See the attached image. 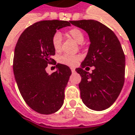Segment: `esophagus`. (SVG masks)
Returning <instances> with one entry per match:
<instances>
[{
  "instance_id": "34e87169",
  "label": "esophagus",
  "mask_w": 135,
  "mask_h": 135,
  "mask_svg": "<svg viewBox=\"0 0 135 135\" xmlns=\"http://www.w3.org/2000/svg\"><path fill=\"white\" fill-rule=\"evenodd\" d=\"M70 69H71V71H72V72H74V71H75V68L71 67Z\"/></svg>"
}]
</instances>
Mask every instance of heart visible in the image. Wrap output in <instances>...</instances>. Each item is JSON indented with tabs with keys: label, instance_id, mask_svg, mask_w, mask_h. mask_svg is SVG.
Returning a JSON list of instances; mask_svg holds the SVG:
<instances>
[{
	"label": "heart",
	"instance_id": "heart-1",
	"mask_svg": "<svg viewBox=\"0 0 135 135\" xmlns=\"http://www.w3.org/2000/svg\"><path fill=\"white\" fill-rule=\"evenodd\" d=\"M69 35L78 44H81L84 41V34L81 30L78 28H71L68 32ZM62 43V36L61 33L56 32L52 38V45L55 51H59L61 50ZM81 56L80 55H73L65 53L60 56L59 61L61 64L70 66H74L80 61Z\"/></svg>",
	"mask_w": 135,
	"mask_h": 135
}]
</instances>
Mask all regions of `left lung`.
Segmentation results:
<instances>
[{
  "mask_svg": "<svg viewBox=\"0 0 135 135\" xmlns=\"http://www.w3.org/2000/svg\"><path fill=\"white\" fill-rule=\"evenodd\" d=\"M89 36L88 52L80 68L79 84L83 103L91 110L101 111L110 107L122 90L125 77V55L118 38L112 30L94 20L71 21ZM94 66L91 74L86 69Z\"/></svg>",
  "mask_w": 135,
  "mask_h": 135,
  "instance_id": "obj_1",
  "label": "left lung"
}]
</instances>
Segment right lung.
Returning <instances> with one entry per match:
<instances>
[{"instance_id": "right-lung-1", "label": "right lung", "mask_w": 135, "mask_h": 135, "mask_svg": "<svg viewBox=\"0 0 135 135\" xmlns=\"http://www.w3.org/2000/svg\"><path fill=\"white\" fill-rule=\"evenodd\" d=\"M71 21L37 22L20 35L15 49L13 71L19 90L29 107L40 114L54 113L64 104V90L71 74L68 66L58 64L57 71L47 74L48 64H56L52 45L57 30Z\"/></svg>"}]
</instances>
